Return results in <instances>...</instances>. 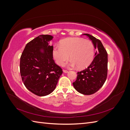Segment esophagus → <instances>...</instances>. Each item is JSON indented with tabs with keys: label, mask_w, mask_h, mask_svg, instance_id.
I'll list each match as a JSON object with an SVG mask.
<instances>
[{
	"label": "esophagus",
	"mask_w": 130,
	"mask_h": 130,
	"mask_svg": "<svg viewBox=\"0 0 130 130\" xmlns=\"http://www.w3.org/2000/svg\"><path fill=\"white\" fill-rule=\"evenodd\" d=\"M63 72H64V73H68V70H64V69L63 70Z\"/></svg>",
	"instance_id": "obj_1"
}]
</instances>
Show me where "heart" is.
<instances>
[{"label": "heart", "mask_w": 130, "mask_h": 130, "mask_svg": "<svg viewBox=\"0 0 130 130\" xmlns=\"http://www.w3.org/2000/svg\"><path fill=\"white\" fill-rule=\"evenodd\" d=\"M71 67L77 66L84 69L91 63L94 55V46L91 41L79 37L66 38L62 40L60 46H54L53 56L58 65H62L68 60Z\"/></svg>", "instance_id": "1"}]
</instances>
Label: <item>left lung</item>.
Returning a JSON list of instances; mask_svg holds the SVG:
<instances>
[{"instance_id":"8db88e82","label":"left lung","mask_w":130,"mask_h":130,"mask_svg":"<svg viewBox=\"0 0 130 130\" xmlns=\"http://www.w3.org/2000/svg\"><path fill=\"white\" fill-rule=\"evenodd\" d=\"M92 41L97 51L95 57L87 68L77 72L73 85L77 92L90 95L96 92L104 84L107 76V53L101 41L88 34H85Z\"/></svg>"}]
</instances>
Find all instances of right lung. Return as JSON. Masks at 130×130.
Masks as SVG:
<instances>
[{
  "label": "right lung",
  "mask_w": 130,
  "mask_h": 130,
  "mask_svg": "<svg viewBox=\"0 0 130 130\" xmlns=\"http://www.w3.org/2000/svg\"><path fill=\"white\" fill-rule=\"evenodd\" d=\"M53 38L49 35H40L27 43L21 56L23 82L31 92L40 96L53 92L63 73L53 60V46L49 45Z\"/></svg>",
  "instance_id": "add662e5"
}]
</instances>
